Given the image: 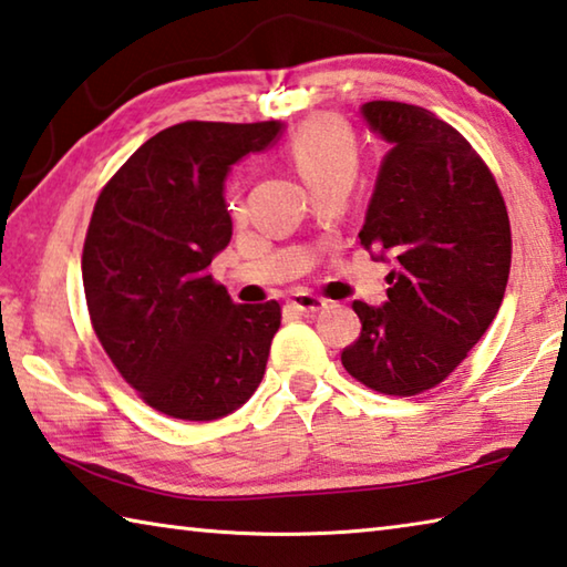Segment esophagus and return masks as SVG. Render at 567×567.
Returning a JSON list of instances; mask_svg holds the SVG:
<instances>
[{
    "label": "esophagus",
    "mask_w": 567,
    "mask_h": 567,
    "mask_svg": "<svg viewBox=\"0 0 567 567\" xmlns=\"http://www.w3.org/2000/svg\"><path fill=\"white\" fill-rule=\"evenodd\" d=\"M289 306L291 311H296V313H319V311H323L326 309V301L323 299H319V296H313V293H296L293 299H289Z\"/></svg>",
    "instance_id": "34e87169"
}]
</instances>
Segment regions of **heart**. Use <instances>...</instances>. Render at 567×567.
Segmentation results:
<instances>
[{"instance_id":"obj_1","label":"heart","mask_w":567,"mask_h":567,"mask_svg":"<svg viewBox=\"0 0 567 567\" xmlns=\"http://www.w3.org/2000/svg\"><path fill=\"white\" fill-rule=\"evenodd\" d=\"M289 156L311 188L351 184L359 168V146L349 126L333 118H313L291 138Z\"/></svg>"}]
</instances>
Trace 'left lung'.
Returning <instances> with one entry per match:
<instances>
[{
    "label": "left lung",
    "mask_w": 567,
    "mask_h": 567,
    "mask_svg": "<svg viewBox=\"0 0 567 567\" xmlns=\"http://www.w3.org/2000/svg\"><path fill=\"white\" fill-rule=\"evenodd\" d=\"M361 116L391 148L359 238L393 268L381 306L353 301L361 336L341 363L373 391L415 395L449 379L498 313L508 212L483 158L429 109L365 102Z\"/></svg>",
    "instance_id": "left-lung-1"
}]
</instances>
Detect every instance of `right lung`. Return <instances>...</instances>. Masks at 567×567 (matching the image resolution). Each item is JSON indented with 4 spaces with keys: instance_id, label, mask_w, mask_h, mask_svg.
Instances as JSON below:
<instances>
[{
    "instance_id": "right-lung-1",
    "label": "right lung",
    "mask_w": 567,
    "mask_h": 567,
    "mask_svg": "<svg viewBox=\"0 0 567 567\" xmlns=\"http://www.w3.org/2000/svg\"><path fill=\"white\" fill-rule=\"evenodd\" d=\"M281 132L278 122L168 126L96 198L82 256L96 339L126 383L174 419H224L264 379L281 306L234 303L208 266L234 231L228 172Z\"/></svg>"
}]
</instances>
